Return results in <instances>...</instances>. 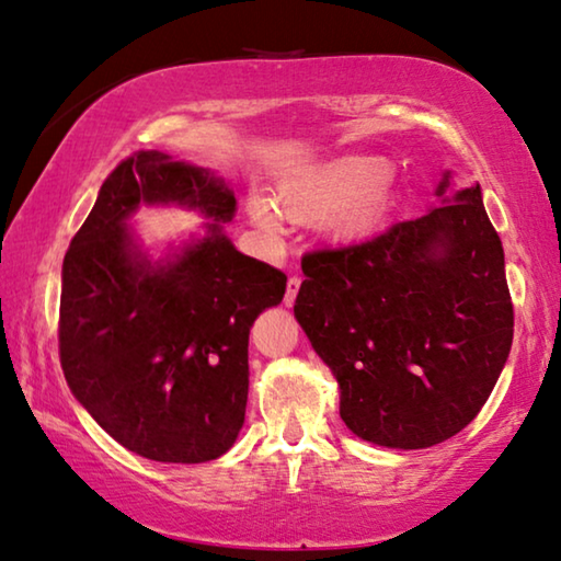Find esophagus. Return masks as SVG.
Here are the masks:
<instances>
[{
    "mask_svg": "<svg viewBox=\"0 0 561 561\" xmlns=\"http://www.w3.org/2000/svg\"><path fill=\"white\" fill-rule=\"evenodd\" d=\"M298 288H300V275H290L286 286V306H293V300L298 296Z\"/></svg>",
    "mask_w": 561,
    "mask_h": 561,
    "instance_id": "34e87169",
    "label": "esophagus"
}]
</instances>
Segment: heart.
Here are the masks:
<instances>
[{
  "label": "heart",
  "mask_w": 561,
  "mask_h": 561,
  "mask_svg": "<svg viewBox=\"0 0 561 561\" xmlns=\"http://www.w3.org/2000/svg\"><path fill=\"white\" fill-rule=\"evenodd\" d=\"M389 168L376 158H341L316 168L298 183L283 191V205L290 215L300 218H331L348 214V228H364L374 218L381 203ZM251 213L255 222L268 232L280 230V218L271 203L253 201Z\"/></svg>",
  "instance_id": "heart-1"
}]
</instances>
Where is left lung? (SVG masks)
Wrapping results in <instances>:
<instances>
[{
  "instance_id": "obj_1",
  "label": "left lung",
  "mask_w": 561,
  "mask_h": 561,
  "mask_svg": "<svg viewBox=\"0 0 561 561\" xmlns=\"http://www.w3.org/2000/svg\"><path fill=\"white\" fill-rule=\"evenodd\" d=\"M300 268L293 313L333 370L353 434L426 449L477 419L514 339L504 248L479 185L360 243L308 251Z\"/></svg>"
}]
</instances>
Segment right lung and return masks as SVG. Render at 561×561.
Instances as JSON below:
<instances>
[{"mask_svg": "<svg viewBox=\"0 0 561 561\" xmlns=\"http://www.w3.org/2000/svg\"><path fill=\"white\" fill-rule=\"evenodd\" d=\"M140 202L197 207L214 218L209 236L152 266L124 226ZM236 210V195L208 170L140 150L110 172L65 255V378L92 419L145 459H218L243 428L248 333L280 304L288 278L222 236Z\"/></svg>", "mask_w": 561, "mask_h": 561, "instance_id": "1", "label": "right lung"}]
</instances>
